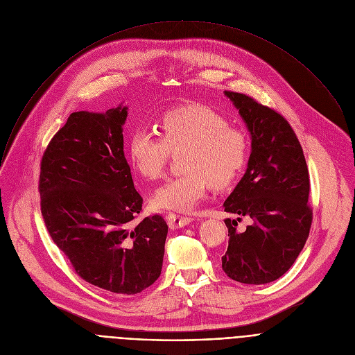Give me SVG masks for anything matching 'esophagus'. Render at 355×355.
I'll use <instances>...</instances> for the list:
<instances>
[{
    "instance_id": "obj_1",
    "label": "esophagus",
    "mask_w": 355,
    "mask_h": 355,
    "mask_svg": "<svg viewBox=\"0 0 355 355\" xmlns=\"http://www.w3.org/2000/svg\"><path fill=\"white\" fill-rule=\"evenodd\" d=\"M167 222H168L170 229H180V227H184V226L189 225V223L192 222V219H191V218H187V216L170 214V215L167 216Z\"/></svg>"
}]
</instances>
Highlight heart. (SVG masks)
<instances>
[{
  "label": "heart",
  "instance_id": "1",
  "mask_svg": "<svg viewBox=\"0 0 355 355\" xmlns=\"http://www.w3.org/2000/svg\"><path fill=\"white\" fill-rule=\"evenodd\" d=\"M162 135L137 128L129 140L132 167L146 180H159L171 151L182 155L184 174L170 178L153 195L159 209L189 212L204 199L209 184L230 185L244 167L247 141L244 135L205 105H188L167 112L162 119Z\"/></svg>",
  "mask_w": 355,
  "mask_h": 355
}]
</instances>
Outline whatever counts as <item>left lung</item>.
I'll use <instances>...</instances> for the list:
<instances>
[{"mask_svg": "<svg viewBox=\"0 0 355 355\" xmlns=\"http://www.w3.org/2000/svg\"><path fill=\"white\" fill-rule=\"evenodd\" d=\"M225 95L245 123L251 151L247 170L223 208L251 218L252 223L239 232L234 219L225 220L229 245L222 268L241 284H268L292 267L309 236L308 166L284 116L244 94L225 91Z\"/></svg>", "mask_w": 355, "mask_h": 355, "instance_id": "8db88e82", "label": "left lung"}]
</instances>
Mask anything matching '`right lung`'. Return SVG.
<instances>
[{
  "mask_svg": "<svg viewBox=\"0 0 355 355\" xmlns=\"http://www.w3.org/2000/svg\"><path fill=\"white\" fill-rule=\"evenodd\" d=\"M128 107L73 112L40 164V207L50 237L91 285L135 295L162 274L168 232L160 215L141 211L123 155Z\"/></svg>",
  "mask_w": 355,
  "mask_h": 355,
  "instance_id": "1",
  "label": "right lung"
}]
</instances>
